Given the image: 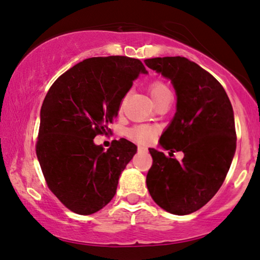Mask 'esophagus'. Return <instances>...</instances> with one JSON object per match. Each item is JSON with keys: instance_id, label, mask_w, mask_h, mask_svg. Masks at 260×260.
Wrapping results in <instances>:
<instances>
[{"instance_id": "obj_1", "label": "esophagus", "mask_w": 260, "mask_h": 260, "mask_svg": "<svg viewBox=\"0 0 260 260\" xmlns=\"http://www.w3.org/2000/svg\"><path fill=\"white\" fill-rule=\"evenodd\" d=\"M138 151H143V152H147V151H148V148L143 147V145H138Z\"/></svg>"}]
</instances>
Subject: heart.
<instances>
[{"label":"heart","mask_w":260,"mask_h":260,"mask_svg":"<svg viewBox=\"0 0 260 260\" xmlns=\"http://www.w3.org/2000/svg\"><path fill=\"white\" fill-rule=\"evenodd\" d=\"M149 93L156 103L159 98L167 93H170L168 86L162 81H155L149 86ZM127 137L137 143H150L155 138L156 127L151 125H135L126 131Z\"/></svg>","instance_id":"obj_1"}]
</instances>
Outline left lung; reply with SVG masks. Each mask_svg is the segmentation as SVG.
<instances>
[{
  "instance_id": "obj_1",
  "label": "left lung",
  "mask_w": 260,
  "mask_h": 260,
  "mask_svg": "<svg viewBox=\"0 0 260 260\" xmlns=\"http://www.w3.org/2000/svg\"><path fill=\"white\" fill-rule=\"evenodd\" d=\"M144 62L172 80L177 95L176 113L159 144L184 154L179 162L149 149L152 166L148 190L165 211L190 214L214 197L229 173L237 147L232 105L221 84L187 58L165 56Z\"/></svg>"
}]
</instances>
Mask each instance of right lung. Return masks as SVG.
<instances>
[{
	"mask_svg": "<svg viewBox=\"0 0 260 260\" xmlns=\"http://www.w3.org/2000/svg\"><path fill=\"white\" fill-rule=\"evenodd\" d=\"M147 70L129 56L85 59L49 88L40 111L37 156L53 194L77 214L90 215L115 197L120 173L136 154L127 140L108 150L95 145L108 134L133 81Z\"/></svg>",
	"mask_w": 260,
	"mask_h": 260,
	"instance_id": "right-lung-1",
	"label": "right lung"
}]
</instances>
